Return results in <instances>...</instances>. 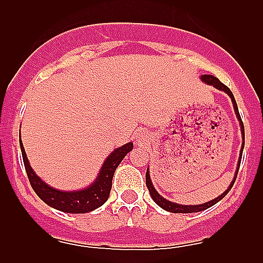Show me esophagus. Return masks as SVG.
Wrapping results in <instances>:
<instances>
[{"instance_id": "obj_1", "label": "esophagus", "mask_w": 263, "mask_h": 263, "mask_svg": "<svg viewBox=\"0 0 263 263\" xmlns=\"http://www.w3.org/2000/svg\"><path fill=\"white\" fill-rule=\"evenodd\" d=\"M147 140H148V136H147L146 134H145V132H140V134L136 136V142H137V144H145V142H146Z\"/></svg>"}]
</instances>
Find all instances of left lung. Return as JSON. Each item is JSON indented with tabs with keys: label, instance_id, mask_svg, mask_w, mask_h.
Listing matches in <instances>:
<instances>
[{
	"label": "left lung",
	"instance_id": "obj_1",
	"mask_svg": "<svg viewBox=\"0 0 263 263\" xmlns=\"http://www.w3.org/2000/svg\"><path fill=\"white\" fill-rule=\"evenodd\" d=\"M201 80L205 82V84L214 86L215 89L220 90V91L227 92V94L229 95L230 99H232L233 107H234V112H235V115H237V119H238V121H239L240 132H242V139H243V144H242V147H240V153H239V159H238V164H237V171H235L234 178H233V181L230 182L229 187H228L227 190H225L224 192H222L221 195L219 196V197L214 198V200L209 201V202L201 203V205H181V203H176V202H172V201L166 200V198H164L163 196H160L158 192H156V190H155V188H154V185H153V182H151V179H150V172H148V168H147V171H146V185H147L148 192H150L151 198H153L154 202H155L156 205L160 206V208L163 209V210L169 211V213H174V214H178V213L179 214L198 213V211H203V210H206V209L211 208V206H214L215 203L219 202L220 200H222V198H224L225 196L228 195V192H229V191L232 190L233 184H234L235 179H237V174H238V171H239L240 160H242L243 147H245V126H243L242 118H240V116H239V110H238V105H237V102H235V99H234V95H233V92L230 91L229 87L225 86V85L222 84V82L220 81L219 79L215 78V76H213V75H202V76H201Z\"/></svg>",
	"mask_w": 263,
	"mask_h": 263
}]
</instances>
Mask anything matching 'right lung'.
<instances>
[{
	"instance_id": "obj_1",
	"label": "right lung",
	"mask_w": 263,
	"mask_h": 263,
	"mask_svg": "<svg viewBox=\"0 0 263 263\" xmlns=\"http://www.w3.org/2000/svg\"><path fill=\"white\" fill-rule=\"evenodd\" d=\"M20 148L29 182H30L34 192L38 195V197L50 208L62 211V213L85 214L100 208V206L107 202L117 166L121 164L124 156L134 148V144L127 142L123 146L117 147L116 150H113L103 163L97 179L87 187L78 191H61L57 190V188L50 187L46 182L42 181L41 177L36 176L35 172L30 166L25 148L23 146L21 136Z\"/></svg>"
}]
</instances>
